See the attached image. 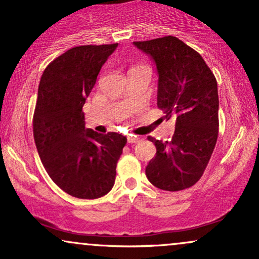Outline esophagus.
<instances>
[{"mask_svg": "<svg viewBox=\"0 0 259 259\" xmlns=\"http://www.w3.org/2000/svg\"><path fill=\"white\" fill-rule=\"evenodd\" d=\"M141 141V138L136 135H127V142L129 144H138V142Z\"/></svg>", "mask_w": 259, "mask_h": 259, "instance_id": "34e87169", "label": "esophagus"}]
</instances>
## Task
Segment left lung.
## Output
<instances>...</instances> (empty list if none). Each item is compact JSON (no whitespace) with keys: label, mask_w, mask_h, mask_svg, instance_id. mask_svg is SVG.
<instances>
[{"label":"left lung","mask_w":259,"mask_h":259,"mask_svg":"<svg viewBox=\"0 0 259 259\" xmlns=\"http://www.w3.org/2000/svg\"><path fill=\"white\" fill-rule=\"evenodd\" d=\"M153 59L158 74L157 106L175 120L170 141L148 136L157 148L146 167L150 183L165 191L187 189L200 180L218 139V85L198 52L175 36L136 41Z\"/></svg>","instance_id":"8db88e82"}]
</instances>
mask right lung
<instances>
[{"label":"right lung","mask_w":259,"mask_h":259,"mask_svg":"<svg viewBox=\"0 0 259 259\" xmlns=\"http://www.w3.org/2000/svg\"><path fill=\"white\" fill-rule=\"evenodd\" d=\"M118 44L68 50L46 67L38 84L34 140L50 178L64 192L84 200L108 194L125 136L85 129L82 106L101 68Z\"/></svg>","instance_id":"1"}]
</instances>
